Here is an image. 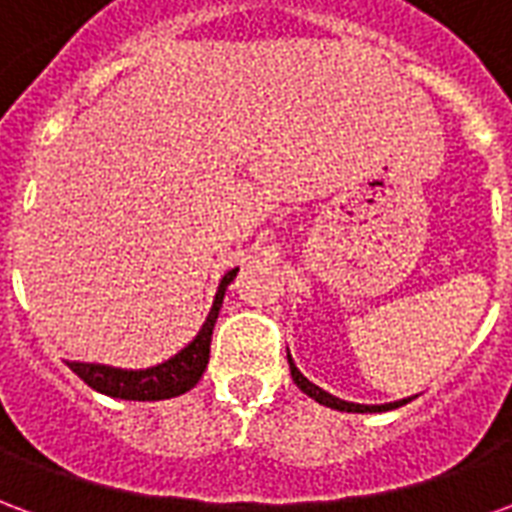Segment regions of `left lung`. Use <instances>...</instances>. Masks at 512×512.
<instances>
[{
  "label": "left lung",
  "instance_id": "8db88e82",
  "mask_svg": "<svg viewBox=\"0 0 512 512\" xmlns=\"http://www.w3.org/2000/svg\"><path fill=\"white\" fill-rule=\"evenodd\" d=\"M288 362H290V376H293L296 386H299L304 395H310L312 400H318L321 406L337 408V411H354V414H365V411H389V408L406 406V403H408V400H395V403H386V406H359V403H345V400L329 395V392H323L321 386H315V384H312V381H307V378L301 376L299 367L293 365V359H290V354H288Z\"/></svg>",
  "mask_w": 512,
  "mask_h": 512
}]
</instances>
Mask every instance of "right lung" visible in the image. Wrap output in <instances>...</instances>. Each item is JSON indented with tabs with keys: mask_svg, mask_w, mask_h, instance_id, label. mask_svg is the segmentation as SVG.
Wrapping results in <instances>:
<instances>
[{
	"mask_svg": "<svg viewBox=\"0 0 512 512\" xmlns=\"http://www.w3.org/2000/svg\"><path fill=\"white\" fill-rule=\"evenodd\" d=\"M238 268L227 271L219 285V293L213 299V307L208 318L202 323L200 334L191 340L180 354H175L169 362L150 370H115L106 365H84V362H68L76 376L82 378L84 384L93 386L95 392L104 395L123 397V400H164V397H175L189 392L191 386H197L202 378V370L208 367V356H211V334L219 318V307H222L224 290L233 282Z\"/></svg>",
	"mask_w": 512,
	"mask_h": 512,
	"instance_id": "right-lung-1",
	"label": "right lung"
}]
</instances>
